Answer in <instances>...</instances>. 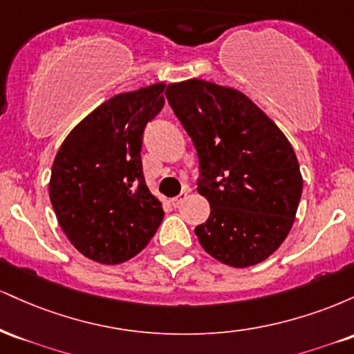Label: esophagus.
Masks as SVG:
<instances>
[{
    "label": "esophagus",
    "instance_id": "34e87169",
    "mask_svg": "<svg viewBox=\"0 0 354 354\" xmlns=\"http://www.w3.org/2000/svg\"><path fill=\"white\" fill-rule=\"evenodd\" d=\"M186 198H188V193H186V191H181L180 194H178V196H174L173 200H171V205L174 206V208H176V206H180L183 201L186 200Z\"/></svg>",
    "mask_w": 354,
    "mask_h": 354
}]
</instances>
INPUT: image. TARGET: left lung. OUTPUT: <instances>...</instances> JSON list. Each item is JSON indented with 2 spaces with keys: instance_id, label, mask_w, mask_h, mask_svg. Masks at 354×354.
<instances>
[{
  "instance_id": "8db88e82",
  "label": "left lung",
  "mask_w": 354,
  "mask_h": 354,
  "mask_svg": "<svg viewBox=\"0 0 354 354\" xmlns=\"http://www.w3.org/2000/svg\"><path fill=\"white\" fill-rule=\"evenodd\" d=\"M166 100L198 154L211 213L201 246L234 268L261 263L293 226L303 178L290 141L250 98L203 80L169 84Z\"/></svg>"
}]
</instances>
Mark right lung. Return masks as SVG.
I'll list each match as a JSON object with an SVG mask.
<instances>
[{
  "mask_svg": "<svg viewBox=\"0 0 354 354\" xmlns=\"http://www.w3.org/2000/svg\"><path fill=\"white\" fill-rule=\"evenodd\" d=\"M165 84L116 95L66 136L55 158L50 200L61 230L93 261L118 265L140 253L163 221L146 186V124L165 106Z\"/></svg>",
  "mask_w": 354,
  "mask_h": 354,
  "instance_id": "right-lung-1",
  "label": "right lung"
}]
</instances>
